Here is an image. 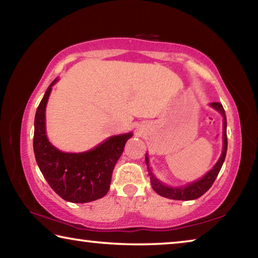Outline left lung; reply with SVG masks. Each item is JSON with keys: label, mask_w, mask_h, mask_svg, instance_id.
Masks as SVG:
<instances>
[{"label": "left lung", "mask_w": 258, "mask_h": 258, "mask_svg": "<svg viewBox=\"0 0 258 258\" xmlns=\"http://www.w3.org/2000/svg\"><path fill=\"white\" fill-rule=\"evenodd\" d=\"M212 108H215L217 111L222 113L224 118L223 122V151L222 155L218 159V162L216 163V165L212 167L203 178L199 179L194 182L188 183L186 186H180V187H169L164 185V183L161 182L156 179V177L151 172V167L149 165V158L146 156V164L147 169H148V173L150 177V183L153 186V189L156 191L158 195L164 196V198L171 199V200H181V201H190V200L199 199L200 196H202L206 191L209 189L212 186V183L215 182L216 178L219 173L220 169H222L223 163L225 161V157H226V151H227V134H226V114H225V110L223 108L222 103H218V102H214V103L210 104Z\"/></svg>", "instance_id": "obj_1"}]
</instances>
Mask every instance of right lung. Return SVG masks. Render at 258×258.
<instances>
[{
	"label": "right lung",
	"instance_id": "obj_1",
	"mask_svg": "<svg viewBox=\"0 0 258 258\" xmlns=\"http://www.w3.org/2000/svg\"><path fill=\"white\" fill-rule=\"evenodd\" d=\"M52 81L36 109L33 148L36 163L56 194L65 201L86 203L108 193L114 165L121 156L132 133L114 136L85 153H63L48 141L46 136V105Z\"/></svg>",
	"mask_w": 258,
	"mask_h": 258
}]
</instances>
